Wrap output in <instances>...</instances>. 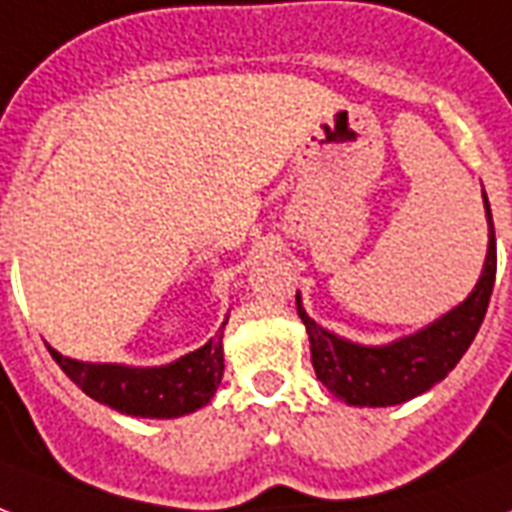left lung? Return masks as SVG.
<instances>
[{
	"mask_svg": "<svg viewBox=\"0 0 512 512\" xmlns=\"http://www.w3.org/2000/svg\"><path fill=\"white\" fill-rule=\"evenodd\" d=\"M483 208L488 222V249L480 279L472 293L415 333L399 336L388 344H358L325 331L306 314L301 293H295L298 317L306 325L312 344V366L317 380L352 407H393L415 399L448 377L461 355L469 350L483 317L497 276V238L483 189Z\"/></svg>",
	"mask_w": 512,
	"mask_h": 512,
	"instance_id": "8db88e82",
	"label": "left lung"
}]
</instances>
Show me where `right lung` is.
Instances as JSON below:
<instances>
[{
	"label": "right lung",
	"mask_w": 512,
	"mask_h": 512,
	"mask_svg": "<svg viewBox=\"0 0 512 512\" xmlns=\"http://www.w3.org/2000/svg\"><path fill=\"white\" fill-rule=\"evenodd\" d=\"M230 317V314H227ZM219 331L198 350L181 355L165 366H124V363H89L67 358L48 344V352L62 372L86 396L132 418H181L206 407L214 399L225 372V350Z\"/></svg>",
	"instance_id": "add662e5"
}]
</instances>
